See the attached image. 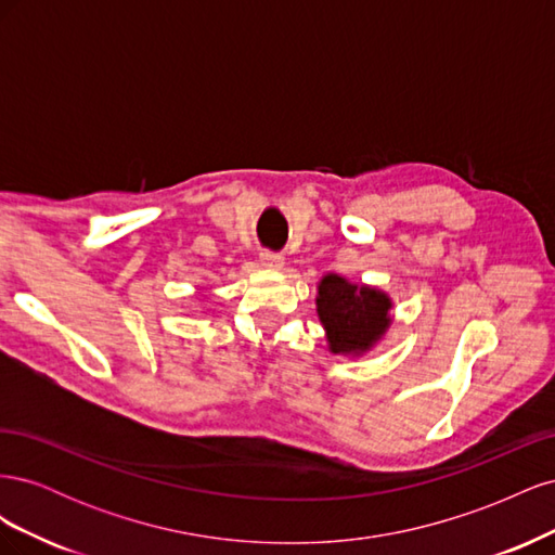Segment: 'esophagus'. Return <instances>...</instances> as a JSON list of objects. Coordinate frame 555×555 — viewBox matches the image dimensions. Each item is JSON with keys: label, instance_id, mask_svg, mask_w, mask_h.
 Here are the masks:
<instances>
[{"label": "esophagus", "instance_id": "obj_1", "mask_svg": "<svg viewBox=\"0 0 555 555\" xmlns=\"http://www.w3.org/2000/svg\"><path fill=\"white\" fill-rule=\"evenodd\" d=\"M259 259H261V263L266 268H273V271H278V268L284 266V257L280 255V251H273V249H263L261 255H259Z\"/></svg>", "mask_w": 555, "mask_h": 555}]
</instances>
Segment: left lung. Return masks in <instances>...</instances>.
<instances>
[{"label": "left lung", "mask_w": 555, "mask_h": 555, "mask_svg": "<svg viewBox=\"0 0 555 555\" xmlns=\"http://www.w3.org/2000/svg\"><path fill=\"white\" fill-rule=\"evenodd\" d=\"M389 310V296L371 287H354L340 275H326L319 284L317 312L335 354H354L373 347L391 324Z\"/></svg>", "instance_id": "1"}]
</instances>
